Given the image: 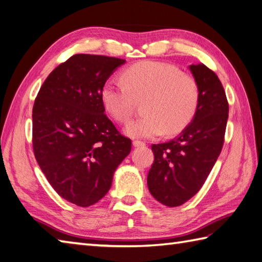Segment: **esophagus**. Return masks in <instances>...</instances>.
Here are the masks:
<instances>
[{"label": "esophagus", "mask_w": 262, "mask_h": 262, "mask_svg": "<svg viewBox=\"0 0 262 262\" xmlns=\"http://www.w3.org/2000/svg\"><path fill=\"white\" fill-rule=\"evenodd\" d=\"M133 146L135 147H142V146H146V143L143 141H140V140H133Z\"/></svg>", "instance_id": "obj_1"}]
</instances>
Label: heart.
<instances>
[{
  "mask_svg": "<svg viewBox=\"0 0 262 262\" xmlns=\"http://www.w3.org/2000/svg\"><path fill=\"white\" fill-rule=\"evenodd\" d=\"M122 80L110 79L101 89L106 112L119 122L130 120L137 101L145 99L146 115L131 121L125 133L131 138H154L175 135L188 126L200 103V86L191 74L170 64L143 61L122 73Z\"/></svg>",
  "mask_w": 262,
  "mask_h": 262,
  "instance_id": "obj_1",
  "label": "heart"
}]
</instances>
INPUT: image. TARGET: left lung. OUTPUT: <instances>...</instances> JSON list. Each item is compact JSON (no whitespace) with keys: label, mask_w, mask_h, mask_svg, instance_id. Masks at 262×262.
<instances>
[{"label":"left lung","mask_w":262,"mask_h":262,"mask_svg":"<svg viewBox=\"0 0 262 262\" xmlns=\"http://www.w3.org/2000/svg\"><path fill=\"white\" fill-rule=\"evenodd\" d=\"M189 69L200 86L193 120L180 136L151 146L148 189L167 207L183 205L204 185L222 151L228 119L226 94L217 74L205 64H192Z\"/></svg>","instance_id":"left-lung-1"}]
</instances>
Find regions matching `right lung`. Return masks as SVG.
Listing matches in <instances>:
<instances>
[{
  "instance_id": "obj_1",
  "label": "right lung",
  "mask_w": 262,
  "mask_h": 262,
  "mask_svg": "<svg viewBox=\"0 0 262 262\" xmlns=\"http://www.w3.org/2000/svg\"><path fill=\"white\" fill-rule=\"evenodd\" d=\"M125 60L76 54L53 70L33 108L36 161L52 188L71 204L89 207L111 189L131 140L104 113L101 89Z\"/></svg>"
}]
</instances>
